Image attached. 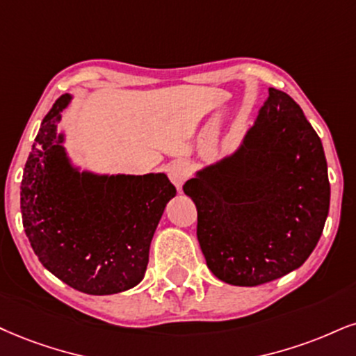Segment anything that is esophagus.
<instances>
[{
  "mask_svg": "<svg viewBox=\"0 0 356 356\" xmlns=\"http://www.w3.org/2000/svg\"><path fill=\"white\" fill-rule=\"evenodd\" d=\"M188 177H190V168H188L185 161H173V163L168 166V178L171 179V183L177 186L178 191H181L183 183L186 181Z\"/></svg>",
  "mask_w": 356,
  "mask_h": 356,
  "instance_id": "esophagus-1",
  "label": "esophagus"
}]
</instances>
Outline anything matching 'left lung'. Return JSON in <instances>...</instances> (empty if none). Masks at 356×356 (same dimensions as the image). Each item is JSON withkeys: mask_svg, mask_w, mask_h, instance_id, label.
Masks as SVG:
<instances>
[{"mask_svg": "<svg viewBox=\"0 0 356 356\" xmlns=\"http://www.w3.org/2000/svg\"><path fill=\"white\" fill-rule=\"evenodd\" d=\"M183 191L198 209L209 270L241 287L299 269L330 206L322 142L299 104L272 87L238 150L196 171Z\"/></svg>", "mask_w": 356, "mask_h": 356, "instance_id": "8db88e82", "label": "left lung"}]
</instances>
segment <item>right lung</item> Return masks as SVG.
<instances>
[{
	"instance_id": "obj_1",
	"label": "right lung",
	"mask_w": 356,
	"mask_h": 356,
	"mask_svg": "<svg viewBox=\"0 0 356 356\" xmlns=\"http://www.w3.org/2000/svg\"><path fill=\"white\" fill-rule=\"evenodd\" d=\"M60 95L42 118L21 181L31 248L57 279L90 296L129 291L143 279L165 206L177 195L165 173L97 175L74 166L59 134Z\"/></svg>"
}]
</instances>
